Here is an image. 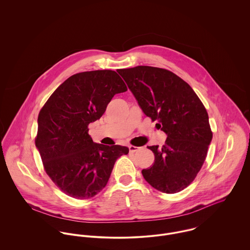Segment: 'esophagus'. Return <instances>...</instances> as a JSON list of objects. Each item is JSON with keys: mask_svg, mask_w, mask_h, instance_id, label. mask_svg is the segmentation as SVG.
Returning a JSON list of instances; mask_svg holds the SVG:
<instances>
[{"mask_svg": "<svg viewBox=\"0 0 250 250\" xmlns=\"http://www.w3.org/2000/svg\"><path fill=\"white\" fill-rule=\"evenodd\" d=\"M128 147H129V151L130 152H136L139 148H140L139 146H129Z\"/></svg>", "mask_w": 250, "mask_h": 250, "instance_id": "esophagus-1", "label": "esophagus"}]
</instances>
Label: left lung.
Wrapping results in <instances>:
<instances>
[{
	"label": "left lung",
	"instance_id": "8db88e82",
	"mask_svg": "<svg viewBox=\"0 0 250 250\" xmlns=\"http://www.w3.org/2000/svg\"><path fill=\"white\" fill-rule=\"evenodd\" d=\"M118 73L143 112L167 134L163 146H147L154 163L142 170L144 178L163 193L182 191L200 170L213 137L204 105L192 87L170 71L137 66Z\"/></svg>",
	"mask_w": 250,
	"mask_h": 250
}]
</instances>
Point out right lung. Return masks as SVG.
I'll list each match as a JSON object with an SVG mask.
<instances>
[{
    "mask_svg": "<svg viewBox=\"0 0 250 250\" xmlns=\"http://www.w3.org/2000/svg\"><path fill=\"white\" fill-rule=\"evenodd\" d=\"M127 90L111 70L76 74L52 94L38 115L35 146L56 186L78 199L93 197L107 184L126 146L94 143L88 125L99 120L112 98Z\"/></svg>",
    "mask_w": 250,
    "mask_h": 250,
    "instance_id": "obj_1",
    "label": "right lung"
}]
</instances>
